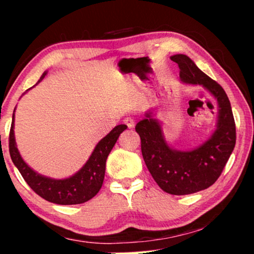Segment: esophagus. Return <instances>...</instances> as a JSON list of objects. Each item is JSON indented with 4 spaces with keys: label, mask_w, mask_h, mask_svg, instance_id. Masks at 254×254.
<instances>
[{
    "label": "esophagus",
    "mask_w": 254,
    "mask_h": 254,
    "mask_svg": "<svg viewBox=\"0 0 254 254\" xmlns=\"http://www.w3.org/2000/svg\"><path fill=\"white\" fill-rule=\"evenodd\" d=\"M124 123L127 125L128 128H133L135 125V121H134V119H131V118H126V119L124 120Z\"/></svg>",
    "instance_id": "esophagus-1"
}]
</instances>
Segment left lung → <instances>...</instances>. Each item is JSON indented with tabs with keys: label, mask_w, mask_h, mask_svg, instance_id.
I'll return each instance as SVG.
<instances>
[{
	"label": "left lung",
	"mask_w": 254,
	"mask_h": 254,
	"mask_svg": "<svg viewBox=\"0 0 254 254\" xmlns=\"http://www.w3.org/2000/svg\"><path fill=\"white\" fill-rule=\"evenodd\" d=\"M170 59L179 65L180 81L203 86L216 99V129L204 143L192 150H177L170 147L161 123L150 111L136 124L135 130L141 137L145 165L158 186L169 194L186 195L208 189L221 176L235 148L236 126L223 88L201 71L187 55L176 54Z\"/></svg>",
	"instance_id": "1"
}]
</instances>
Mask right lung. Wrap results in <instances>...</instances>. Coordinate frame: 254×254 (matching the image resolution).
<instances>
[{
  "label": "right lung",
  "instance_id": "obj_1",
  "mask_svg": "<svg viewBox=\"0 0 254 254\" xmlns=\"http://www.w3.org/2000/svg\"><path fill=\"white\" fill-rule=\"evenodd\" d=\"M47 71H45L38 83L43 81ZM15 113L9 134V152L13 164L31 189L43 199L57 204H78L92 199L99 192L105 176L107 156L112 150L119 135L126 129V125H118L102 138L93 149L91 156L83 168L74 176L65 179H53L41 176L24 162L16 145L13 124Z\"/></svg>",
  "mask_w": 254,
  "mask_h": 254
}]
</instances>
